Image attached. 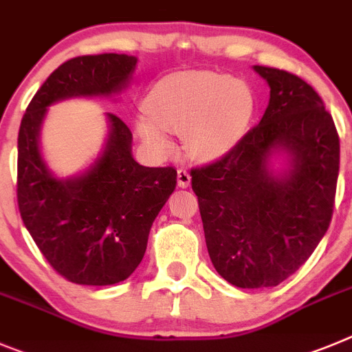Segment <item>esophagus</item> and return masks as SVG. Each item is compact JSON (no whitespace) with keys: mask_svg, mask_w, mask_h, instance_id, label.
<instances>
[{"mask_svg":"<svg viewBox=\"0 0 352 352\" xmlns=\"http://www.w3.org/2000/svg\"><path fill=\"white\" fill-rule=\"evenodd\" d=\"M177 186L182 189H186L191 186V175H189L188 170L180 168L179 172H177Z\"/></svg>","mask_w":352,"mask_h":352,"instance_id":"1","label":"esophagus"}]
</instances>
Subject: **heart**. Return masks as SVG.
<instances>
[{
    "label": "heart",
    "mask_w": 352,
    "mask_h": 352,
    "mask_svg": "<svg viewBox=\"0 0 352 352\" xmlns=\"http://www.w3.org/2000/svg\"><path fill=\"white\" fill-rule=\"evenodd\" d=\"M147 116L138 117V137L156 156L173 153L168 133L184 135V147L196 161H215L230 154L249 131L256 96L240 78L207 69L164 75L144 100Z\"/></svg>",
    "instance_id": "heart-1"
}]
</instances>
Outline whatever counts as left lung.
Returning <instances> with one entry per match:
<instances>
[{
	"label": "left lung",
	"instance_id": "8db88e82",
	"mask_svg": "<svg viewBox=\"0 0 352 352\" xmlns=\"http://www.w3.org/2000/svg\"><path fill=\"white\" fill-rule=\"evenodd\" d=\"M252 69L270 87L261 121L191 172L212 265L243 289L277 286L310 258L330 226L340 161L319 94L284 69Z\"/></svg>",
	"mask_w": 352,
	"mask_h": 352
}]
</instances>
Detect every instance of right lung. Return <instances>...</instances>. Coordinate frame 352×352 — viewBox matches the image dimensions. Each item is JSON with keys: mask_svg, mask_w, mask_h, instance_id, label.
Segmentation results:
<instances>
[{"mask_svg": "<svg viewBox=\"0 0 352 352\" xmlns=\"http://www.w3.org/2000/svg\"><path fill=\"white\" fill-rule=\"evenodd\" d=\"M138 59L128 54L80 56L43 82L22 117L17 140L21 217L52 268L69 283L110 286L137 270L154 219L175 189L177 172L135 161L131 131L105 113L107 138L75 175L59 177L42 153L49 109L74 98L117 96L131 84Z\"/></svg>", "mask_w": 352, "mask_h": 352, "instance_id": "right-lung-1", "label": "right lung"}]
</instances>
